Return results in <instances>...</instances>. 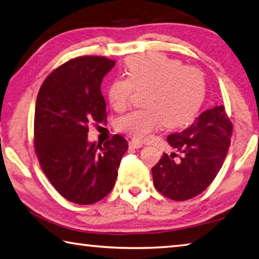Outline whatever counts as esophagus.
<instances>
[{
  "instance_id": "esophagus-1",
  "label": "esophagus",
  "mask_w": 259,
  "mask_h": 259,
  "mask_svg": "<svg viewBox=\"0 0 259 259\" xmlns=\"http://www.w3.org/2000/svg\"><path fill=\"white\" fill-rule=\"evenodd\" d=\"M129 147L130 148H140V147H143V144L137 142V140H131V142H129Z\"/></svg>"
}]
</instances>
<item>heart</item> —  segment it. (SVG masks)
<instances>
[{
    "label": "heart",
    "instance_id": "heart-1",
    "mask_svg": "<svg viewBox=\"0 0 259 259\" xmlns=\"http://www.w3.org/2000/svg\"><path fill=\"white\" fill-rule=\"evenodd\" d=\"M126 78H115L108 88V102L115 111H123L134 90H146L145 108L135 109L120 117L117 129L138 140L151 137L161 128H179L193 120L203 103L205 82L198 68L183 66L179 60L162 55L130 58Z\"/></svg>",
    "mask_w": 259,
    "mask_h": 259
}]
</instances>
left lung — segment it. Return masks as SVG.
I'll use <instances>...</instances> for the list:
<instances>
[{
	"mask_svg": "<svg viewBox=\"0 0 259 259\" xmlns=\"http://www.w3.org/2000/svg\"><path fill=\"white\" fill-rule=\"evenodd\" d=\"M233 125L223 105L201 113L191 125L166 137L181 153L163 156L152 168L153 183L165 198L185 201L202 193L221 170L229 151Z\"/></svg>",
	"mask_w": 259,
	"mask_h": 259,
	"instance_id": "1",
	"label": "left lung"
}]
</instances>
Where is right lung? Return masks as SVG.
<instances>
[{
	"label": "right lung",
	"mask_w": 259,
	"mask_h": 259,
	"mask_svg": "<svg viewBox=\"0 0 259 259\" xmlns=\"http://www.w3.org/2000/svg\"><path fill=\"white\" fill-rule=\"evenodd\" d=\"M115 65L105 57L83 56L55 69L41 85L34 117V146L46 176L60 195L77 204L104 199L115 185L128 143L114 135L88 140L90 122L106 120L100 85Z\"/></svg>",
	"instance_id": "obj_1"
}]
</instances>
